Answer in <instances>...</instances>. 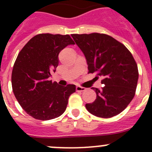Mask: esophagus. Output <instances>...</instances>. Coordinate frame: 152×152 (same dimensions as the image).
I'll return each instance as SVG.
<instances>
[{
  "instance_id": "34e87169",
  "label": "esophagus",
  "mask_w": 152,
  "mask_h": 152,
  "mask_svg": "<svg viewBox=\"0 0 152 152\" xmlns=\"http://www.w3.org/2000/svg\"><path fill=\"white\" fill-rule=\"evenodd\" d=\"M85 91V88H83V87H80V86L76 87V91H77V92H82V91Z\"/></svg>"
}]
</instances>
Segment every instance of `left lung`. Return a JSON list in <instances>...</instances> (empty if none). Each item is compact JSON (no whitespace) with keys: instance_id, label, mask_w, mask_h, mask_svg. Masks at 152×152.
Segmentation results:
<instances>
[{"instance_id":"obj_1","label":"left lung","mask_w":152,"mask_h":152,"mask_svg":"<svg viewBox=\"0 0 152 152\" xmlns=\"http://www.w3.org/2000/svg\"><path fill=\"white\" fill-rule=\"evenodd\" d=\"M84 53L88 73H96L104 84L92 88L96 98L85 105L88 112L101 118H110L123 112L133 99L139 79L138 66L123 44L103 33L72 34Z\"/></svg>"}]
</instances>
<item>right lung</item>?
Wrapping results in <instances>:
<instances>
[{
  "label": "right lung",
  "mask_w": 152,
  "mask_h": 152,
  "mask_svg": "<svg viewBox=\"0 0 152 152\" xmlns=\"http://www.w3.org/2000/svg\"><path fill=\"white\" fill-rule=\"evenodd\" d=\"M74 44L69 35L42 33L31 39L17 56L12 71V88L20 105L34 119H55L66 110L75 85L62 87L49 77L58 65L59 52Z\"/></svg>",
  "instance_id": "right-lung-1"
}]
</instances>
